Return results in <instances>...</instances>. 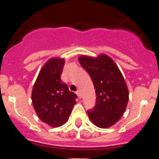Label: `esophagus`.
<instances>
[{"mask_svg": "<svg viewBox=\"0 0 159 159\" xmlns=\"http://www.w3.org/2000/svg\"><path fill=\"white\" fill-rule=\"evenodd\" d=\"M77 97H79V98H82V92H81L80 90H78V91L77 92Z\"/></svg>", "mask_w": 159, "mask_h": 159, "instance_id": "esophagus-1", "label": "esophagus"}]
</instances>
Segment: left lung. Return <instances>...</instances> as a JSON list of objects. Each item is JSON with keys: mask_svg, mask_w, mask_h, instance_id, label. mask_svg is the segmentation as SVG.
Segmentation results:
<instances>
[{"mask_svg": "<svg viewBox=\"0 0 159 159\" xmlns=\"http://www.w3.org/2000/svg\"><path fill=\"white\" fill-rule=\"evenodd\" d=\"M78 61L89 73L96 90V106L87 111L88 117L97 127L109 128L121 118L128 104L125 78L116 62L106 54L97 57L83 55Z\"/></svg>", "mask_w": 159, "mask_h": 159, "instance_id": "obj_1", "label": "left lung"}]
</instances>
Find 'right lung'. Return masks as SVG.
Masks as SVG:
<instances>
[{"instance_id": "obj_1", "label": "right lung", "mask_w": 159, "mask_h": 159, "mask_svg": "<svg viewBox=\"0 0 159 159\" xmlns=\"http://www.w3.org/2000/svg\"><path fill=\"white\" fill-rule=\"evenodd\" d=\"M65 60L52 57L43 65L32 90L31 99L37 116L51 127H59L68 120L77 95L61 81Z\"/></svg>"}]
</instances>
